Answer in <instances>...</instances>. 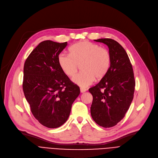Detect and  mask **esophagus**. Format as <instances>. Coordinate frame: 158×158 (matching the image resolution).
Here are the masks:
<instances>
[{
	"instance_id": "obj_1",
	"label": "esophagus",
	"mask_w": 158,
	"mask_h": 158,
	"mask_svg": "<svg viewBox=\"0 0 158 158\" xmlns=\"http://www.w3.org/2000/svg\"><path fill=\"white\" fill-rule=\"evenodd\" d=\"M80 91H81V93H83L86 91L87 90H86V89H85V88H81V89H80Z\"/></svg>"
}]
</instances>
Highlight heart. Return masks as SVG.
<instances>
[{
    "label": "heart",
    "mask_w": 158,
    "mask_h": 158,
    "mask_svg": "<svg viewBox=\"0 0 158 158\" xmlns=\"http://www.w3.org/2000/svg\"><path fill=\"white\" fill-rule=\"evenodd\" d=\"M70 55L60 53L58 56L59 65L63 73L73 77L81 66L82 73L73 79V82L82 88L91 85L95 79H101L109 70L111 56L106 48L88 41H82L69 48Z\"/></svg>",
    "instance_id": "obj_1"
}]
</instances>
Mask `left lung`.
Here are the masks:
<instances>
[{
	"mask_svg": "<svg viewBox=\"0 0 158 158\" xmlns=\"http://www.w3.org/2000/svg\"><path fill=\"white\" fill-rule=\"evenodd\" d=\"M94 41L108 46L111 63L106 76L89 89L93 97L91 114L98 125L109 128L125 117L132 102L135 82L130 59L118 43L110 38Z\"/></svg>",
	"mask_w": 158,
	"mask_h": 158,
	"instance_id": "left-lung-1",
	"label": "left lung"
}]
</instances>
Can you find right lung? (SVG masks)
I'll list each match as a JSON object with an SVG mask.
<instances>
[{
  "mask_svg": "<svg viewBox=\"0 0 158 158\" xmlns=\"http://www.w3.org/2000/svg\"><path fill=\"white\" fill-rule=\"evenodd\" d=\"M67 42L46 40L31 52L24 65L23 89L36 120L48 128H58L68 119L80 89L60 69L58 56Z\"/></svg>",
  "mask_w": 158,
  "mask_h": 158,
  "instance_id": "add662e5",
  "label": "right lung"
}]
</instances>
